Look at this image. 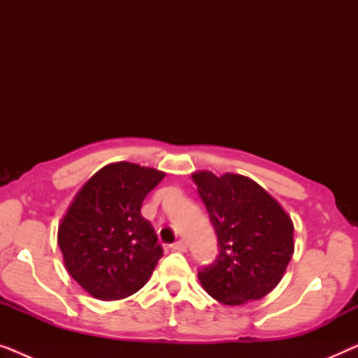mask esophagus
I'll return each mask as SVG.
<instances>
[{
    "instance_id": "obj_1",
    "label": "esophagus",
    "mask_w": 358,
    "mask_h": 358,
    "mask_svg": "<svg viewBox=\"0 0 358 358\" xmlns=\"http://www.w3.org/2000/svg\"><path fill=\"white\" fill-rule=\"evenodd\" d=\"M171 249H173V251H179V252H185L187 251V244H185L182 239H179V241H176L173 246H171Z\"/></svg>"
}]
</instances>
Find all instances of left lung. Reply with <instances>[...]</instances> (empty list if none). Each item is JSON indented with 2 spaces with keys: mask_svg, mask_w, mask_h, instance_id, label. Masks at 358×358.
<instances>
[{
  "mask_svg": "<svg viewBox=\"0 0 358 358\" xmlns=\"http://www.w3.org/2000/svg\"><path fill=\"white\" fill-rule=\"evenodd\" d=\"M218 238V257L199 272L203 290L223 305L261 300L282 280L295 252L293 222L256 180L241 174H192Z\"/></svg>",
  "mask_w": 358,
  "mask_h": 358,
  "instance_id": "obj_1",
  "label": "left lung"
}]
</instances>
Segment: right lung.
I'll use <instances>...</instances> for the list:
<instances>
[{"label": "right lung", "mask_w": 358, "mask_h": 358, "mask_svg": "<svg viewBox=\"0 0 358 358\" xmlns=\"http://www.w3.org/2000/svg\"><path fill=\"white\" fill-rule=\"evenodd\" d=\"M166 173L135 163H110L86 180L58 224L63 264L97 300H122L150 280L163 257L141 203Z\"/></svg>", "instance_id": "1"}]
</instances>
